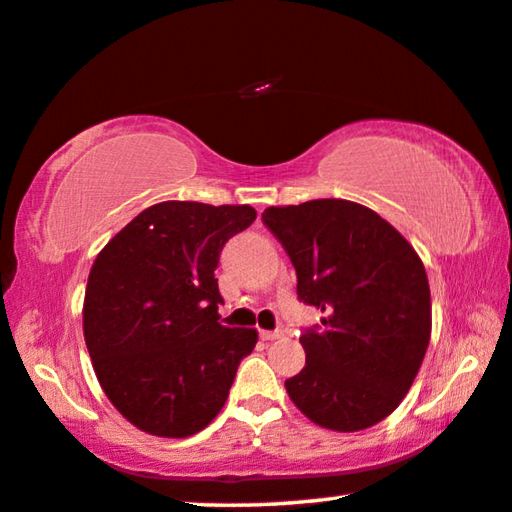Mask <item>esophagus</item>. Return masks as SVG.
Listing matches in <instances>:
<instances>
[{
  "label": "esophagus",
  "instance_id": "esophagus-1",
  "mask_svg": "<svg viewBox=\"0 0 512 512\" xmlns=\"http://www.w3.org/2000/svg\"><path fill=\"white\" fill-rule=\"evenodd\" d=\"M259 337H262L264 342H273V339L282 337V330H259Z\"/></svg>",
  "mask_w": 512,
  "mask_h": 512
}]
</instances>
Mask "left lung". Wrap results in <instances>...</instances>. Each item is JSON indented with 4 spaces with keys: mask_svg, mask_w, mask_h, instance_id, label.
<instances>
[{
    "mask_svg": "<svg viewBox=\"0 0 512 512\" xmlns=\"http://www.w3.org/2000/svg\"><path fill=\"white\" fill-rule=\"evenodd\" d=\"M264 225L296 269L298 298L323 312L305 330V367L285 380L316 426L364 431L399 408L431 342V289L396 227L351 200L269 207Z\"/></svg>",
    "mask_w": 512,
    "mask_h": 512,
    "instance_id": "8db88e82",
    "label": "left lung"
}]
</instances>
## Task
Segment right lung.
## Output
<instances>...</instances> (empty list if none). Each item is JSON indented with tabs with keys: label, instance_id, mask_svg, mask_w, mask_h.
Masks as SVG:
<instances>
[{
	"label": "right lung",
	"instance_id": "right-lung-1",
	"mask_svg": "<svg viewBox=\"0 0 512 512\" xmlns=\"http://www.w3.org/2000/svg\"><path fill=\"white\" fill-rule=\"evenodd\" d=\"M255 218L250 205L159 202L95 257L86 348L107 399L139 431L196 435L225 405L257 330L218 323L214 271L225 241Z\"/></svg>",
	"mask_w": 512,
	"mask_h": 512
}]
</instances>
